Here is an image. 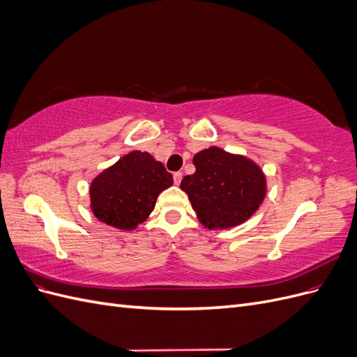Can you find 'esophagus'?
I'll list each match as a JSON object with an SVG mask.
<instances>
[{
    "label": "esophagus",
    "instance_id": "1",
    "mask_svg": "<svg viewBox=\"0 0 357 357\" xmlns=\"http://www.w3.org/2000/svg\"><path fill=\"white\" fill-rule=\"evenodd\" d=\"M172 178H174L176 185H180V181H181V178H183V172H181V171L174 172V174H172Z\"/></svg>",
    "mask_w": 357,
    "mask_h": 357
}]
</instances>
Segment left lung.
Wrapping results in <instances>:
<instances>
[{
  "label": "left lung",
  "mask_w": 357,
  "mask_h": 357,
  "mask_svg": "<svg viewBox=\"0 0 357 357\" xmlns=\"http://www.w3.org/2000/svg\"><path fill=\"white\" fill-rule=\"evenodd\" d=\"M197 171L186 176V192L198 222L208 229L235 228L259 210L266 197V177L255 160L211 146L193 156Z\"/></svg>",
  "instance_id": "obj_1"
}]
</instances>
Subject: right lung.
<instances>
[{"mask_svg": "<svg viewBox=\"0 0 357 357\" xmlns=\"http://www.w3.org/2000/svg\"><path fill=\"white\" fill-rule=\"evenodd\" d=\"M172 183L162 162L149 152L132 150L91 181V211L116 229L134 231L147 220L160 192Z\"/></svg>", "mask_w": 357, "mask_h": 357, "instance_id": "add662e5", "label": "right lung"}]
</instances>
